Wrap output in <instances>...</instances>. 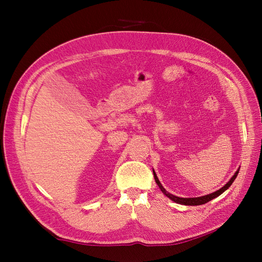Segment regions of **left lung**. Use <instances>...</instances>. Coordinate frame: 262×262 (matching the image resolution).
<instances>
[{"instance_id":"1","label":"left lung","mask_w":262,"mask_h":262,"mask_svg":"<svg viewBox=\"0 0 262 262\" xmlns=\"http://www.w3.org/2000/svg\"><path fill=\"white\" fill-rule=\"evenodd\" d=\"M238 172H239V168L236 170V172L234 173L233 177L227 181V184H225V185H224L223 187H222L221 189L216 190V191H214V192H212V193H210V194H205V195H202V196H196V198H180V196H176V195H173V194L169 193V192L167 191V190H166V189L162 186L161 181L158 180V178H157V176H156V172H155V171H154V169H153V173H154L155 181H156L157 186L160 187L161 191H162L166 196L169 198V199H170L171 201L176 202V203H178V204H184V205H201V204L207 203V202H209V201H211V200H213V199H215L216 196H219L220 194L223 193V192L225 191V190H227L229 187L232 186L233 181L236 179L237 175H238Z\"/></svg>"}]
</instances>
